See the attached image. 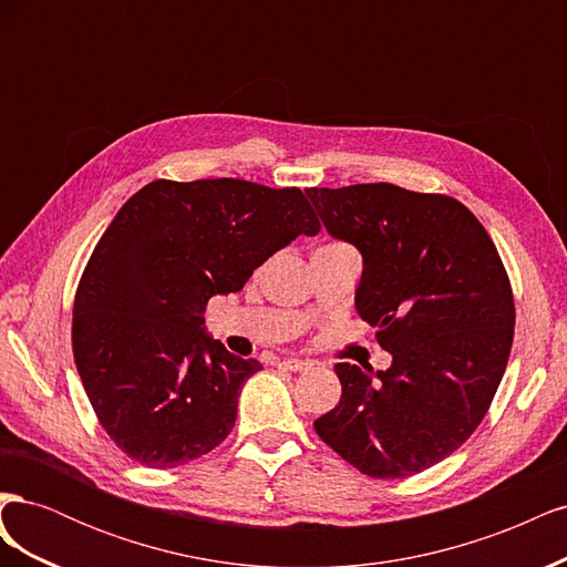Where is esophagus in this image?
Returning <instances> with one entry per match:
<instances>
[{
  "label": "esophagus",
  "instance_id": "esophagus-1",
  "mask_svg": "<svg viewBox=\"0 0 567 567\" xmlns=\"http://www.w3.org/2000/svg\"><path fill=\"white\" fill-rule=\"evenodd\" d=\"M312 364L310 362H302V359H281L279 362V369H286V371H307Z\"/></svg>",
  "mask_w": 567,
  "mask_h": 567
}]
</instances>
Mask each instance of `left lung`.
<instances>
[{"mask_svg": "<svg viewBox=\"0 0 567 567\" xmlns=\"http://www.w3.org/2000/svg\"><path fill=\"white\" fill-rule=\"evenodd\" d=\"M333 238L364 257L354 305L392 354L336 364L340 402L317 435L371 477L447 458L485 419L513 346L516 305L489 234L452 196L394 184L307 188Z\"/></svg>", "mask_w": 567, "mask_h": 567, "instance_id": "obj_1", "label": "left lung"}]
</instances>
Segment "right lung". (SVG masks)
<instances>
[{
    "label": "right lung",
    "instance_id": "obj_1",
    "mask_svg": "<svg viewBox=\"0 0 567 567\" xmlns=\"http://www.w3.org/2000/svg\"><path fill=\"white\" fill-rule=\"evenodd\" d=\"M321 225L296 186L156 179L117 210L73 305V354L109 437L148 468L213 452L262 364L205 336V305Z\"/></svg>",
    "mask_w": 567,
    "mask_h": 567
}]
</instances>
